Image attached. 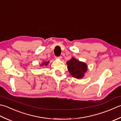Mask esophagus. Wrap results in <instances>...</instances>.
Wrapping results in <instances>:
<instances>
[{"mask_svg":"<svg viewBox=\"0 0 121 121\" xmlns=\"http://www.w3.org/2000/svg\"><path fill=\"white\" fill-rule=\"evenodd\" d=\"M56 58L59 59V60H61V59L62 58V57H61V56H59V57H56Z\"/></svg>","mask_w":121,"mask_h":121,"instance_id":"1","label":"esophagus"}]
</instances>
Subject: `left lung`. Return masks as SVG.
I'll return each mask as SVG.
<instances>
[{
	"label": "left lung",
	"mask_w": 121,
	"mask_h": 121,
	"mask_svg": "<svg viewBox=\"0 0 121 121\" xmlns=\"http://www.w3.org/2000/svg\"><path fill=\"white\" fill-rule=\"evenodd\" d=\"M66 63L68 71L71 76L78 79H81L84 77L88 70V66L85 63L73 57Z\"/></svg>",
	"instance_id": "8db88e82"
}]
</instances>
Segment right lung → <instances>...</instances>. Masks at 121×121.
<instances>
[{"label": "right lung", "mask_w": 121, "mask_h": 121, "mask_svg": "<svg viewBox=\"0 0 121 121\" xmlns=\"http://www.w3.org/2000/svg\"><path fill=\"white\" fill-rule=\"evenodd\" d=\"M49 63H50V61H43V62L42 63V64L40 65V67H42V66L43 67L44 66H46L49 64Z\"/></svg>", "instance_id": "right-lung-1"}]
</instances>
